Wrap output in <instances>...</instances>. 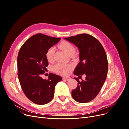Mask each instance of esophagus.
I'll return each instance as SVG.
<instances>
[{"label":"esophagus","mask_w":129,"mask_h":129,"mask_svg":"<svg viewBox=\"0 0 129 129\" xmlns=\"http://www.w3.org/2000/svg\"><path fill=\"white\" fill-rule=\"evenodd\" d=\"M70 79H71V77H63V80L69 81Z\"/></svg>","instance_id":"esophagus-1"}]
</instances>
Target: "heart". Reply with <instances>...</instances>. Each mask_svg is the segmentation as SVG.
I'll use <instances>...</instances> for the list:
<instances>
[{
    "instance_id": "heart-1",
    "label": "heart",
    "mask_w": 129,
    "mask_h": 129,
    "mask_svg": "<svg viewBox=\"0 0 129 129\" xmlns=\"http://www.w3.org/2000/svg\"><path fill=\"white\" fill-rule=\"evenodd\" d=\"M59 47L63 49L68 55L72 56L74 55L75 52V48L74 46L69 41H63L61 42L58 45ZM55 48L52 47H50L46 53V57L47 60L49 62H52L54 60V54H55ZM72 68V66L70 64H65L63 63H57L54 66V71L55 72L62 74V75H67Z\"/></svg>"
}]
</instances>
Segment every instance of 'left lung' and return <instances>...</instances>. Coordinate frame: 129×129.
<instances>
[{
    "label": "left lung",
    "mask_w": 129,
    "mask_h": 129,
    "mask_svg": "<svg viewBox=\"0 0 129 129\" xmlns=\"http://www.w3.org/2000/svg\"><path fill=\"white\" fill-rule=\"evenodd\" d=\"M65 39L77 47L80 52V62L74 74L79 76L86 75L85 80L81 82L74 78L78 85L72 91V96L79 103L89 102L98 95L106 79L108 69L107 54L100 41L89 34H80Z\"/></svg>",
    "instance_id": "left-lung-1"
}]
</instances>
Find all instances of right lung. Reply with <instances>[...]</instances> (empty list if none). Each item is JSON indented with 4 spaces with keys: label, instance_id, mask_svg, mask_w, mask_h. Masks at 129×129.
Segmentation results:
<instances>
[{
    "label": "right lung",
    "instance_id": "obj_1",
    "mask_svg": "<svg viewBox=\"0 0 129 129\" xmlns=\"http://www.w3.org/2000/svg\"><path fill=\"white\" fill-rule=\"evenodd\" d=\"M60 39L37 34L26 41L19 50L17 58L19 82L26 97L36 104L50 102L54 97L56 84L62 80L61 76L52 73L48 80L41 76L48 65L47 50Z\"/></svg>",
    "mask_w": 129,
    "mask_h": 129
}]
</instances>
